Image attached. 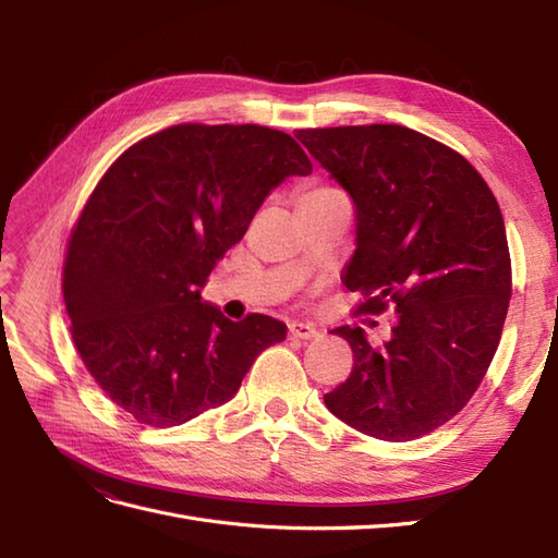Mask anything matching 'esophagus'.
<instances>
[{
  "label": "esophagus",
  "mask_w": 558,
  "mask_h": 558,
  "mask_svg": "<svg viewBox=\"0 0 558 558\" xmlns=\"http://www.w3.org/2000/svg\"><path fill=\"white\" fill-rule=\"evenodd\" d=\"M289 335L293 340H314V337H318V330L310 324H291Z\"/></svg>",
  "instance_id": "obj_1"
}]
</instances>
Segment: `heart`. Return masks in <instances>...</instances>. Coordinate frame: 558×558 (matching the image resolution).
Wrapping results in <instances>:
<instances>
[{"label":"heart","mask_w":558,"mask_h":558,"mask_svg":"<svg viewBox=\"0 0 558 558\" xmlns=\"http://www.w3.org/2000/svg\"><path fill=\"white\" fill-rule=\"evenodd\" d=\"M330 189H316V191H310V193H305V195H316V193H328Z\"/></svg>","instance_id":"1"}]
</instances>
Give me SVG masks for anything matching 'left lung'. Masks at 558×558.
I'll use <instances>...</instances> for the list:
<instances>
[{
  "mask_svg": "<svg viewBox=\"0 0 558 558\" xmlns=\"http://www.w3.org/2000/svg\"><path fill=\"white\" fill-rule=\"evenodd\" d=\"M310 156L356 207V251L344 286L361 314L393 307L391 340L335 328L353 351L326 408L386 442L440 428L477 391L500 342L512 295L498 202L463 156L402 125L298 130Z\"/></svg>",
  "mask_w": 558,
  "mask_h": 558,
  "instance_id": "left-lung-1",
  "label": "left lung"
}]
</instances>
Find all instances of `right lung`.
<instances>
[{
	"label": "right lung",
	"instance_id": "1",
	"mask_svg": "<svg viewBox=\"0 0 558 558\" xmlns=\"http://www.w3.org/2000/svg\"><path fill=\"white\" fill-rule=\"evenodd\" d=\"M312 174L291 134L263 125H172L130 146L66 246L72 337L99 388L140 424L179 426L228 402L281 320H230L199 289L265 197Z\"/></svg>",
	"mask_w": 558,
	"mask_h": 558
}]
</instances>
